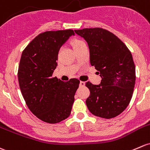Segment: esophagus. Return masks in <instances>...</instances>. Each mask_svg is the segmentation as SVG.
Wrapping results in <instances>:
<instances>
[{
    "label": "esophagus",
    "instance_id": "1",
    "mask_svg": "<svg viewBox=\"0 0 150 150\" xmlns=\"http://www.w3.org/2000/svg\"><path fill=\"white\" fill-rule=\"evenodd\" d=\"M80 87H83V86H85V82L80 81Z\"/></svg>",
    "mask_w": 150,
    "mask_h": 150
}]
</instances>
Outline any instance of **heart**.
Listing matches in <instances>:
<instances>
[{
    "label": "heart",
    "mask_w": 150,
    "mask_h": 150,
    "mask_svg": "<svg viewBox=\"0 0 150 150\" xmlns=\"http://www.w3.org/2000/svg\"><path fill=\"white\" fill-rule=\"evenodd\" d=\"M70 44L72 46V47H73L74 50H75V49H76L77 47L81 46V45H83V44H85V42H83L82 39H78V38H74V39H72V40H71Z\"/></svg>",
    "instance_id": "1"
}]
</instances>
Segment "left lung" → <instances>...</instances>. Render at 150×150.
<instances>
[{"mask_svg": "<svg viewBox=\"0 0 150 150\" xmlns=\"http://www.w3.org/2000/svg\"><path fill=\"white\" fill-rule=\"evenodd\" d=\"M84 38L90 50L91 66L100 72L101 83L86 82L90 96L86 105L96 116L111 119L119 116L130 103L136 80L132 53L111 31L102 28L75 30Z\"/></svg>", "mask_w": 150, "mask_h": 150, "instance_id": "obj_1", "label": "left lung"}]
</instances>
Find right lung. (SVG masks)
<instances>
[{
	"mask_svg": "<svg viewBox=\"0 0 150 150\" xmlns=\"http://www.w3.org/2000/svg\"><path fill=\"white\" fill-rule=\"evenodd\" d=\"M73 30L48 31L37 36L22 52L18 79L28 108L40 120L56 124L70 115L80 80L52 77L58 52Z\"/></svg>",
	"mask_w": 150,
	"mask_h": 150,
	"instance_id": "1",
	"label": "right lung"
}]
</instances>
